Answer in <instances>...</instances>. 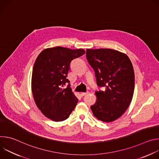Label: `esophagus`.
Here are the masks:
<instances>
[{"label": "esophagus", "mask_w": 159, "mask_h": 159, "mask_svg": "<svg viewBox=\"0 0 159 159\" xmlns=\"http://www.w3.org/2000/svg\"><path fill=\"white\" fill-rule=\"evenodd\" d=\"M88 94V93H80V95L82 96H85L86 94Z\"/></svg>", "instance_id": "esophagus-1"}]
</instances>
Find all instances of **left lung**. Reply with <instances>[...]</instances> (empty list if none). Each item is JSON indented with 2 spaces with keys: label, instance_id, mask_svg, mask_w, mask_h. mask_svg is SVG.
Wrapping results in <instances>:
<instances>
[{
  "label": "left lung",
  "instance_id": "left-lung-1",
  "mask_svg": "<svg viewBox=\"0 0 159 159\" xmlns=\"http://www.w3.org/2000/svg\"><path fill=\"white\" fill-rule=\"evenodd\" d=\"M86 58L95 72L97 101L90 106L94 115L103 122L119 118L130 104L134 93V74L128 57L112 49H87Z\"/></svg>",
  "mask_w": 159,
  "mask_h": 159
}]
</instances>
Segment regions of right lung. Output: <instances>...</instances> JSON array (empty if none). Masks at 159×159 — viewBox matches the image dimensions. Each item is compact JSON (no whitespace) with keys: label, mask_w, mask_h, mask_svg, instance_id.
<instances>
[{"label":"right lung","mask_w":159,"mask_h":159,"mask_svg":"<svg viewBox=\"0 0 159 159\" xmlns=\"http://www.w3.org/2000/svg\"><path fill=\"white\" fill-rule=\"evenodd\" d=\"M85 53L83 49L57 47L43 50L34 62L31 80L34 99L43 114L54 121L66 120L78 102L66 77L72 61Z\"/></svg>","instance_id":"add662e5"}]
</instances>
